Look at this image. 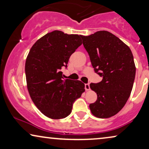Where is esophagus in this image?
Instances as JSON below:
<instances>
[{
  "label": "esophagus",
  "mask_w": 149,
  "mask_h": 149,
  "mask_svg": "<svg viewBox=\"0 0 149 149\" xmlns=\"http://www.w3.org/2000/svg\"><path fill=\"white\" fill-rule=\"evenodd\" d=\"M85 91H89V90H90V86H89V83H87V84L85 85Z\"/></svg>",
  "instance_id": "obj_1"
}]
</instances>
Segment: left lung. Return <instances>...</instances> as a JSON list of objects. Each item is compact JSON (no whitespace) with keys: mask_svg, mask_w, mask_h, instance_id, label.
Listing matches in <instances>:
<instances>
[{"mask_svg":"<svg viewBox=\"0 0 149 149\" xmlns=\"http://www.w3.org/2000/svg\"><path fill=\"white\" fill-rule=\"evenodd\" d=\"M81 38L94 71L103 77L100 83L90 84L97 97L89 109L95 117H111L123 109L133 87L136 66L132 51L105 30Z\"/></svg>","mask_w":149,"mask_h":149,"instance_id":"1","label":"left lung"}]
</instances>
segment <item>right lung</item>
Returning a JSON list of instances; mask_svg holds the SVG:
<instances>
[{
	"label": "right lung",
	"instance_id": "right-lung-1",
	"mask_svg": "<svg viewBox=\"0 0 149 149\" xmlns=\"http://www.w3.org/2000/svg\"><path fill=\"white\" fill-rule=\"evenodd\" d=\"M81 37L54 30L39 38L26 58L25 72L30 96L38 109L51 119H63L70 115L74 102L85 91L84 83L64 80L61 71L81 45Z\"/></svg>",
	"mask_w": 149,
	"mask_h": 149
}]
</instances>
